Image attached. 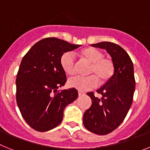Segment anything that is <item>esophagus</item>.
Here are the masks:
<instances>
[{"mask_svg":"<svg viewBox=\"0 0 150 150\" xmlns=\"http://www.w3.org/2000/svg\"><path fill=\"white\" fill-rule=\"evenodd\" d=\"M84 94V92H82V91H79V97H81V96H83Z\"/></svg>","mask_w":150,"mask_h":150,"instance_id":"esophagus-1","label":"esophagus"}]
</instances>
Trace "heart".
Masks as SVG:
<instances>
[{
  "instance_id": "obj_1",
  "label": "heart",
  "mask_w": 150,
  "mask_h": 150,
  "mask_svg": "<svg viewBox=\"0 0 150 150\" xmlns=\"http://www.w3.org/2000/svg\"><path fill=\"white\" fill-rule=\"evenodd\" d=\"M82 59L91 63L86 77H74L68 81V85L80 91L92 89L97 85L105 84L111 79L115 72V65L112 59L105 58L104 53L94 47L83 49L79 52ZM60 66L67 75L75 73V58L70 52H66L60 57Z\"/></svg>"
}]
</instances>
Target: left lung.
<instances>
[{"label":"left lung","mask_w":150,"mask_h":150,"mask_svg":"<svg viewBox=\"0 0 150 150\" xmlns=\"http://www.w3.org/2000/svg\"><path fill=\"white\" fill-rule=\"evenodd\" d=\"M91 46L106 50L115 65L111 79L97 91L101 98L88 92L92 105L83 117L84 127L98 135H106L120 125L129 111L135 91L133 62L122 47L112 42H100Z\"/></svg>","instance_id":"8db88e82"}]
</instances>
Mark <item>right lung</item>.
Instances as JSON below:
<instances>
[{
  "label": "right lung",
  "instance_id": "add662e5",
  "mask_svg": "<svg viewBox=\"0 0 150 150\" xmlns=\"http://www.w3.org/2000/svg\"><path fill=\"white\" fill-rule=\"evenodd\" d=\"M80 46L47 38L34 44L22 59L16 80V103L22 116L34 130L44 132L59 125L66 106L79 96L74 88L58 89L66 82L61 56Z\"/></svg>",
  "mask_w": 150,
  "mask_h": 150
}]
</instances>
